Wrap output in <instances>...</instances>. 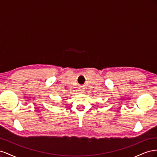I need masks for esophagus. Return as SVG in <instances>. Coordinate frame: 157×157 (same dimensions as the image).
<instances>
[{
	"instance_id": "34e87169",
	"label": "esophagus",
	"mask_w": 157,
	"mask_h": 157,
	"mask_svg": "<svg viewBox=\"0 0 157 157\" xmlns=\"http://www.w3.org/2000/svg\"><path fill=\"white\" fill-rule=\"evenodd\" d=\"M79 92H80V93H83V92H84V90H83L82 89H80V90H79Z\"/></svg>"
}]
</instances>
